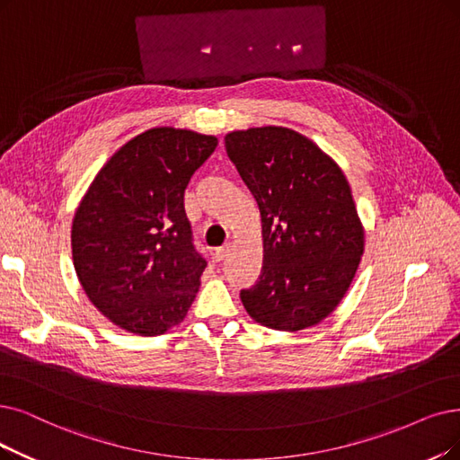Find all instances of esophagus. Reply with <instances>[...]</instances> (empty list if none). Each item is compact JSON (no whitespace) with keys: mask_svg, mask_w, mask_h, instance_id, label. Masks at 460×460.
Wrapping results in <instances>:
<instances>
[{"mask_svg":"<svg viewBox=\"0 0 460 460\" xmlns=\"http://www.w3.org/2000/svg\"><path fill=\"white\" fill-rule=\"evenodd\" d=\"M228 252H230V243H226L225 247H218L217 251H215V261L217 262H223L226 256H228Z\"/></svg>","mask_w":460,"mask_h":460,"instance_id":"esophagus-1","label":"esophagus"}]
</instances>
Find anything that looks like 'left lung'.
I'll use <instances>...</instances> for the list:
<instances>
[{
    "label": "left lung",
    "instance_id": "1",
    "mask_svg": "<svg viewBox=\"0 0 460 460\" xmlns=\"http://www.w3.org/2000/svg\"><path fill=\"white\" fill-rule=\"evenodd\" d=\"M225 145L262 220L261 278L242 290L247 314L283 332L319 324L345 296L364 252L349 181L323 149L290 128L235 130Z\"/></svg>",
    "mask_w": 460,
    "mask_h": 460
}]
</instances>
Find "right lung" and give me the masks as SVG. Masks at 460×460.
<instances>
[{
  "mask_svg": "<svg viewBox=\"0 0 460 460\" xmlns=\"http://www.w3.org/2000/svg\"><path fill=\"white\" fill-rule=\"evenodd\" d=\"M215 136L151 128L109 158L73 217L79 283L103 317L160 336L187 317L208 262L192 245L185 189Z\"/></svg>",
  "mask_w": 460,
  "mask_h": 460,
  "instance_id": "right-lung-1",
  "label": "right lung"
}]
</instances>
